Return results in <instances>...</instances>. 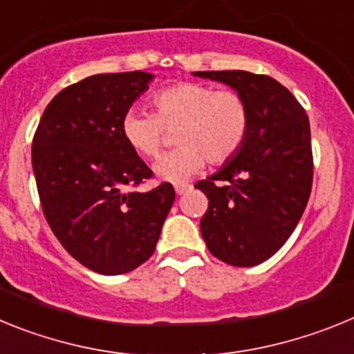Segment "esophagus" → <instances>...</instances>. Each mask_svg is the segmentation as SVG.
<instances>
[{
  "label": "esophagus",
  "mask_w": 354,
  "mask_h": 354,
  "mask_svg": "<svg viewBox=\"0 0 354 354\" xmlns=\"http://www.w3.org/2000/svg\"><path fill=\"white\" fill-rule=\"evenodd\" d=\"M189 187H192L189 184H179V186H175V193H177V195H183V193H186Z\"/></svg>",
  "instance_id": "34e87169"
}]
</instances>
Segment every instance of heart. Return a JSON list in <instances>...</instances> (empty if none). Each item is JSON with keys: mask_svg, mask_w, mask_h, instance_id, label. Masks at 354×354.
Masks as SVG:
<instances>
[{"mask_svg": "<svg viewBox=\"0 0 354 354\" xmlns=\"http://www.w3.org/2000/svg\"><path fill=\"white\" fill-rule=\"evenodd\" d=\"M154 113L129 109L120 122L124 142L143 159L158 158L175 133V150L156 162L154 171L168 183H184L205 167L232 161L245 147L252 126L246 97L232 88L216 90L196 81H180L150 99Z\"/></svg>", "mask_w": 354, "mask_h": 354, "instance_id": "1", "label": "heart"}]
</instances>
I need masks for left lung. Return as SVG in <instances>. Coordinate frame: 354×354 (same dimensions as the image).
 Wrapping results in <instances>:
<instances>
[{"label":"left lung","mask_w":354,"mask_h":354,"mask_svg":"<svg viewBox=\"0 0 354 354\" xmlns=\"http://www.w3.org/2000/svg\"><path fill=\"white\" fill-rule=\"evenodd\" d=\"M195 76L230 84L252 111L239 154L195 184L209 200L200 232L216 259L237 268L257 266L282 248L310 198L308 117L298 99L266 74L204 71Z\"/></svg>","instance_id":"1"}]
</instances>
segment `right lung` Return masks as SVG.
Segmentation results:
<instances>
[{
    "mask_svg": "<svg viewBox=\"0 0 354 354\" xmlns=\"http://www.w3.org/2000/svg\"><path fill=\"white\" fill-rule=\"evenodd\" d=\"M149 72L95 74L53 97L39 122L31 165L56 239L101 274L136 270L154 253L175 189L154 177L120 133L122 117L149 88Z\"/></svg>",
    "mask_w": 354,
    "mask_h": 354,
    "instance_id": "right-lung-1",
    "label": "right lung"
}]
</instances>
